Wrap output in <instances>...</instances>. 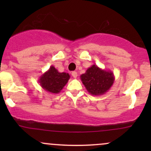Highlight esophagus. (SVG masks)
<instances>
[{
    "label": "esophagus",
    "instance_id": "1",
    "mask_svg": "<svg viewBox=\"0 0 151 151\" xmlns=\"http://www.w3.org/2000/svg\"><path fill=\"white\" fill-rule=\"evenodd\" d=\"M72 77H73L74 78H77V76H78L77 72H72Z\"/></svg>",
    "mask_w": 151,
    "mask_h": 151
}]
</instances>
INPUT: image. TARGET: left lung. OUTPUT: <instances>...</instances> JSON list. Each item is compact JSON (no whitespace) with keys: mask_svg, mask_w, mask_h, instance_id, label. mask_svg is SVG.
I'll return each instance as SVG.
<instances>
[{"mask_svg":"<svg viewBox=\"0 0 151 151\" xmlns=\"http://www.w3.org/2000/svg\"><path fill=\"white\" fill-rule=\"evenodd\" d=\"M80 79L88 92L93 96L106 93L115 80L111 71L103 70L96 65L89 67L85 73L80 76Z\"/></svg>","mask_w":151,"mask_h":151,"instance_id":"8db88e82","label":"left lung"}]
</instances>
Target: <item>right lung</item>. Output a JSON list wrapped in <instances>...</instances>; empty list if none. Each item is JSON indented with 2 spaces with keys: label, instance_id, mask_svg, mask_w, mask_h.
I'll use <instances>...</instances> for the list:
<instances>
[{
  "label": "right lung",
  "instance_id": "1",
  "mask_svg": "<svg viewBox=\"0 0 151 151\" xmlns=\"http://www.w3.org/2000/svg\"><path fill=\"white\" fill-rule=\"evenodd\" d=\"M70 78L68 73L58 72L54 66H51L49 70L39 77L38 82L45 91L52 93H58L67 84Z\"/></svg>",
  "mask_w": 151,
  "mask_h": 151
}]
</instances>
